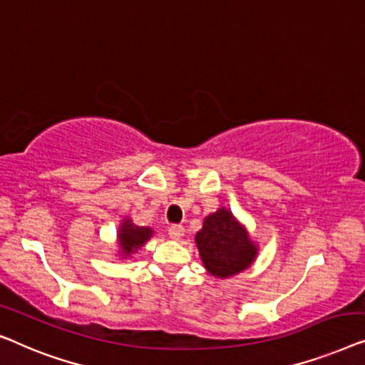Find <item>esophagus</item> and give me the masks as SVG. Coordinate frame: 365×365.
<instances>
[{"instance_id": "34e87169", "label": "esophagus", "mask_w": 365, "mask_h": 365, "mask_svg": "<svg viewBox=\"0 0 365 365\" xmlns=\"http://www.w3.org/2000/svg\"><path fill=\"white\" fill-rule=\"evenodd\" d=\"M185 233V228L182 225H172L170 228H168V236H170L172 240H180Z\"/></svg>"}]
</instances>
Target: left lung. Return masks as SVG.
Segmentation results:
<instances>
[{"mask_svg": "<svg viewBox=\"0 0 365 365\" xmlns=\"http://www.w3.org/2000/svg\"><path fill=\"white\" fill-rule=\"evenodd\" d=\"M197 246L210 274L228 278L248 268L256 256V246L228 210L220 208L205 218L197 233Z\"/></svg>", "mask_w": 365, "mask_h": 365, "instance_id": "left-lung-1", "label": "left lung"}]
</instances>
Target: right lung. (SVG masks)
<instances>
[{
    "instance_id": "obj_1",
    "label": "right lung",
    "mask_w": 365,
    "mask_h": 365,
    "mask_svg": "<svg viewBox=\"0 0 365 365\" xmlns=\"http://www.w3.org/2000/svg\"><path fill=\"white\" fill-rule=\"evenodd\" d=\"M152 236V230L145 227H135L130 220H125L119 230V243L124 253L129 256L133 251L140 248Z\"/></svg>"
}]
</instances>
